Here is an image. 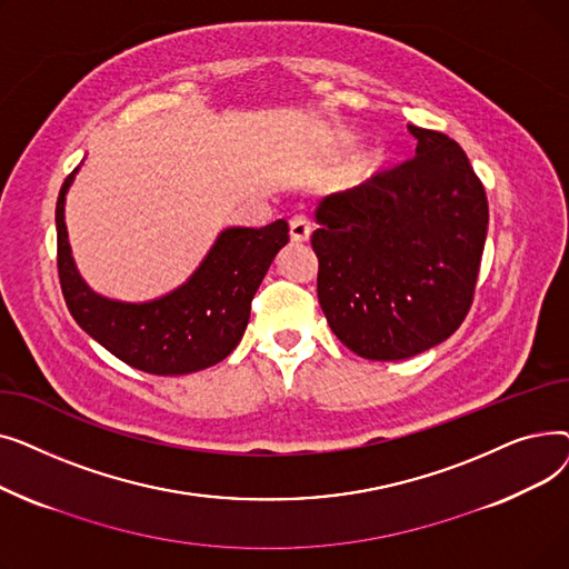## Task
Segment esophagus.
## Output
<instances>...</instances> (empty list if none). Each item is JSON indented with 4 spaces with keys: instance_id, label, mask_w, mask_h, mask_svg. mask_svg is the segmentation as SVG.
I'll use <instances>...</instances> for the list:
<instances>
[{
    "instance_id": "34e87169",
    "label": "esophagus",
    "mask_w": 569,
    "mask_h": 569,
    "mask_svg": "<svg viewBox=\"0 0 569 569\" xmlns=\"http://www.w3.org/2000/svg\"><path fill=\"white\" fill-rule=\"evenodd\" d=\"M290 237L292 242H307V239L311 237V223L307 217H292L290 219Z\"/></svg>"
}]
</instances>
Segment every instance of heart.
Masks as SVG:
<instances>
[{
    "mask_svg": "<svg viewBox=\"0 0 569 569\" xmlns=\"http://www.w3.org/2000/svg\"><path fill=\"white\" fill-rule=\"evenodd\" d=\"M382 163H385V152H382V149H373V152L367 157V172L380 170Z\"/></svg>",
    "mask_w": 569,
    "mask_h": 569,
    "instance_id": "b5f03b06",
    "label": "heart"
}]
</instances>
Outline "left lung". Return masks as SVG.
Segmentation results:
<instances>
[{
    "label": "left lung",
    "instance_id": "8db88e82",
    "mask_svg": "<svg viewBox=\"0 0 569 569\" xmlns=\"http://www.w3.org/2000/svg\"><path fill=\"white\" fill-rule=\"evenodd\" d=\"M415 157L327 196L311 247L318 302L337 339L397 362L452 337L470 311L489 202L459 142L408 124Z\"/></svg>",
    "mask_w": 569,
    "mask_h": 569
}]
</instances>
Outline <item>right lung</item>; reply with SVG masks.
I'll list each match as a JSON object with an SVG mask.
<instances>
[{"instance_id":"right-lung-1","label":"right lung","mask_w":569,"mask_h":569,"mask_svg":"<svg viewBox=\"0 0 569 569\" xmlns=\"http://www.w3.org/2000/svg\"><path fill=\"white\" fill-rule=\"evenodd\" d=\"M76 172L64 179L54 209L59 286L76 322L117 360L144 373L184 376L226 360L244 337L269 264L288 244V223L228 228L184 286L152 302H117L89 290L71 258L64 200Z\"/></svg>"}]
</instances>
